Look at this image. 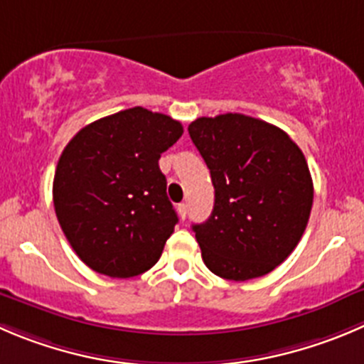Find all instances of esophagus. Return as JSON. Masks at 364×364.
I'll return each mask as SVG.
<instances>
[{"label":"esophagus","instance_id":"34e87169","mask_svg":"<svg viewBox=\"0 0 364 364\" xmlns=\"http://www.w3.org/2000/svg\"><path fill=\"white\" fill-rule=\"evenodd\" d=\"M176 213H178L180 220H186V216H188V205H186V203H178V207H176Z\"/></svg>","mask_w":364,"mask_h":364}]
</instances>
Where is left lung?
Instances as JSON below:
<instances>
[{
    "instance_id": "8db88e82",
    "label": "left lung",
    "mask_w": 364,
    "mask_h": 364,
    "mask_svg": "<svg viewBox=\"0 0 364 364\" xmlns=\"http://www.w3.org/2000/svg\"><path fill=\"white\" fill-rule=\"evenodd\" d=\"M188 130L214 186L213 214L193 225L205 266L227 280L273 272L299 245L313 207L302 150L245 114L198 117Z\"/></svg>"
}]
</instances>
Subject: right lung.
Instances as JSON below:
<instances>
[{"label": "right lung", "instance_id": "1", "mask_svg": "<svg viewBox=\"0 0 364 364\" xmlns=\"http://www.w3.org/2000/svg\"><path fill=\"white\" fill-rule=\"evenodd\" d=\"M182 134L173 117L134 107L87 124L64 148L55 213L89 268L128 279L159 261L178 221L159 159Z\"/></svg>", "mask_w": 364, "mask_h": 364}]
</instances>
